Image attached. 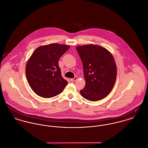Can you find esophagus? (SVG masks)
<instances>
[{"mask_svg":"<svg viewBox=\"0 0 148 148\" xmlns=\"http://www.w3.org/2000/svg\"><path fill=\"white\" fill-rule=\"evenodd\" d=\"M77 80V77H75L73 79H71L70 80L72 82H75V81Z\"/></svg>","mask_w":148,"mask_h":148,"instance_id":"34e87169","label":"esophagus"}]
</instances>
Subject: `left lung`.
<instances>
[{
    "label": "left lung",
    "instance_id": "1",
    "mask_svg": "<svg viewBox=\"0 0 148 148\" xmlns=\"http://www.w3.org/2000/svg\"><path fill=\"white\" fill-rule=\"evenodd\" d=\"M83 65L85 86L81 95L91 101L105 98L112 89L117 69L112 54L98 45H86L76 47Z\"/></svg>",
    "mask_w": 148,
    "mask_h": 148
}]
</instances>
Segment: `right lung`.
Returning <instances> with one entry per match:
<instances>
[{
  "mask_svg": "<svg viewBox=\"0 0 148 148\" xmlns=\"http://www.w3.org/2000/svg\"><path fill=\"white\" fill-rule=\"evenodd\" d=\"M69 46L59 43L42 46L36 49L26 66L27 80L34 92L43 98L61 93L67 85L58 62Z\"/></svg>",
  "mask_w": 148,
  "mask_h": 148,
  "instance_id": "1",
  "label": "right lung"
}]
</instances>
